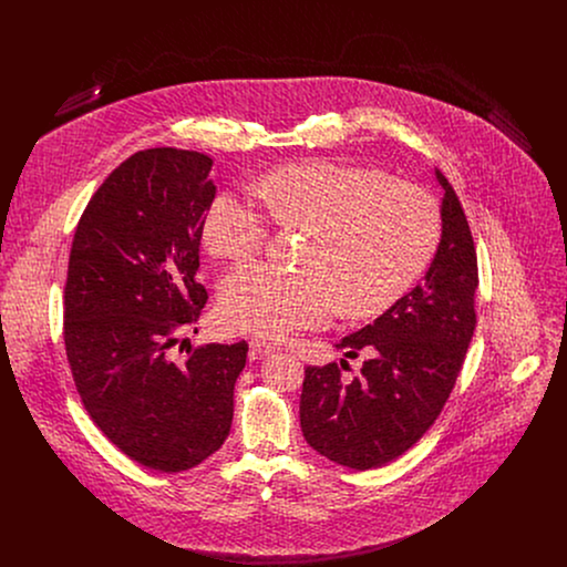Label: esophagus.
Returning a JSON list of instances; mask_svg holds the SVG:
<instances>
[{
	"label": "esophagus",
	"instance_id": "esophagus-1",
	"mask_svg": "<svg viewBox=\"0 0 567 567\" xmlns=\"http://www.w3.org/2000/svg\"><path fill=\"white\" fill-rule=\"evenodd\" d=\"M250 351H252L255 357H268L271 352H278V347H274V344L261 340V338H252L250 340Z\"/></svg>",
	"mask_w": 567,
	"mask_h": 567
}]
</instances>
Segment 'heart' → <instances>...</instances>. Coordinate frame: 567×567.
Segmentation results:
<instances>
[{
  "instance_id": "obj_1",
  "label": "heart",
  "mask_w": 567,
  "mask_h": 567,
  "mask_svg": "<svg viewBox=\"0 0 567 567\" xmlns=\"http://www.w3.org/2000/svg\"><path fill=\"white\" fill-rule=\"evenodd\" d=\"M255 195L285 227H308L303 268L250 264L225 276L220 321L278 338L327 323L340 308L372 317L391 308L430 268L442 240L432 193L389 174L329 162L289 163L264 174ZM268 240L266 215L236 190H220L202 220V243L216 259L244 261Z\"/></svg>"
}]
</instances>
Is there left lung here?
I'll return each instance as SVG.
<instances>
[{
    "instance_id": "obj_1",
    "label": "left lung",
    "mask_w": 567,
    "mask_h": 567,
    "mask_svg": "<svg viewBox=\"0 0 567 567\" xmlns=\"http://www.w3.org/2000/svg\"><path fill=\"white\" fill-rule=\"evenodd\" d=\"M435 178L444 190L442 240L423 282L336 344L344 357L368 352L351 382L336 363L306 368L303 437L319 455L351 470L380 467L421 440L446 404L474 336V240L457 193L437 167Z\"/></svg>"
}]
</instances>
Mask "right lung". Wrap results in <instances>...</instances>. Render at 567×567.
<instances>
[{
    "label": "right lung",
    "instance_id": "obj_1",
    "mask_svg": "<svg viewBox=\"0 0 567 567\" xmlns=\"http://www.w3.org/2000/svg\"><path fill=\"white\" fill-rule=\"evenodd\" d=\"M210 169L195 151L132 155L86 204L68 266L63 338L82 404L127 457L167 474L223 446L248 352L243 340L169 354L208 299L195 274Z\"/></svg>",
    "mask_w": 567,
    "mask_h": 567
}]
</instances>
